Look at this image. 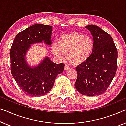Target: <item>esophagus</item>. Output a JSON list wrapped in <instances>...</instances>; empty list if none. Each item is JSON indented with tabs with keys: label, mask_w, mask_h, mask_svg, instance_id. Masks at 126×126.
<instances>
[{
	"label": "esophagus",
	"mask_w": 126,
	"mask_h": 126,
	"mask_svg": "<svg viewBox=\"0 0 126 126\" xmlns=\"http://www.w3.org/2000/svg\"><path fill=\"white\" fill-rule=\"evenodd\" d=\"M69 68H70V67L69 66H68V65H65V67H64V69H65V70L69 69Z\"/></svg>",
	"instance_id": "34e87169"
}]
</instances>
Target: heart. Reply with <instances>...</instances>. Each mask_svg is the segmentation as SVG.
Wrapping results in <instances>:
<instances>
[{"label": "heart", "mask_w": 126, "mask_h": 126, "mask_svg": "<svg viewBox=\"0 0 126 126\" xmlns=\"http://www.w3.org/2000/svg\"><path fill=\"white\" fill-rule=\"evenodd\" d=\"M94 49L92 38L78 32L60 36L57 45L53 44L51 47L53 54L60 60L63 59L67 54L69 61L74 65L85 63L90 57Z\"/></svg>", "instance_id": "obj_1"}]
</instances>
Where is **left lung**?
I'll list each match as a JSON object with an SVG mask.
<instances>
[{"instance_id":"obj_1","label":"left lung","mask_w":126,"mask_h":126,"mask_svg":"<svg viewBox=\"0 0 126 126\" xmlns=\"http://www.w3.org/2000/svg\"><path fill=\"white\" fill-rule=\"evenodd\" d=\"M94 38V49L88 59L76 67L75 84L78 92L94 96L107 89L117 69L118 50L111 36L96 25L85 27Z\"/></svg>"}]
</instances>
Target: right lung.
Returning a JSON list of instances; mask_svg holds the SVG:
<instances>
[{"label": "right lung", "mask_w": 126, "mask_h": 126, "mask_svg": "<svg viewBox=\"0 0 126 126\" xmlns=\"http://www.w3.org/2000/svg\"><path fill=\"white\" fill-rule=\"evenodd\" d=\"M51 26L35 24L22 31L15 37L10 51L11 72L19 87L27 95L38 97L47 94L55 79L64 69L65 65L53 63L46 57L38 66L31 68L25 61L30 45L42 42L50 45Z\"/></svg>", "instance_id": "obj_1"}]
</instances>
